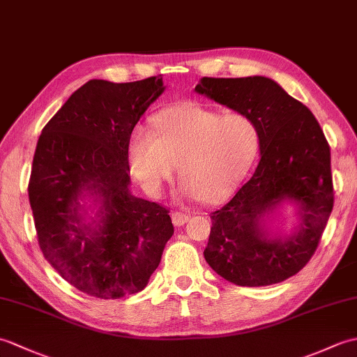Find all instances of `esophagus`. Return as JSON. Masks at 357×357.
I'll return each instance as SVG.
<instances>
[{
	"label": "esophagus",
	"instance_id": "1",
	"mask_svg": "<svg viewBox=\"0 0 357 357\" xmlns=\"http://www.w3.org/2000/svg\"><path fill=\"white\" fill-rule=\"evenodd\" d=\"M188 219H190V215L183 213V211H173V213H172V221L176 227L184 225L188 221Z\"/></svg>",
	"mask_w": 357,
	"mask_h": 357
}]
</instances>
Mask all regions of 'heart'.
I'll return each mask as SVG.
<instances>
[{
	"mask_svg": "<svg viewBox=\"0 0 357 357\" xmlns=\"http://www.w3.org/2000/svg\"><path fill=\"white\" fill-rule=\"evenodd\" d=\"M153 133L135 128L128 144L133 176L151 195L179 165V192L213 204L227 198L245 178L259 150V130L242 113H224L196 102L158 112Z\"/></svg>",
	"mask_w": 357,
	"mask_h": 357,
	"instance_id": "obj_1",
	"label": "heart"
}]
</instances>
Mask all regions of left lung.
Wrapping results in <instances>:
<instances>
[{
    "label": "left lung",
    "mask_w": 357,
    "mask_h": 357,
    "mask_svg": "<svg viewBox=\"0 0 357 357\" xmlns=\"http://www.w3.org/2000/svg\"><path fill=\"white\" fill-rule=\"evenodd\" d=\"M195 90L253 119L261 161L238 193L210 215L204 250L219 276L241 287L282 282L314 255L335 204L330 146L314 115L265 77L202 78ZM288 199L296 202L300 230L268 238L263 218Z\"/></svg>",
    "instance_id": "obj_1"
}]
</instances>
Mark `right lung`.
<instances>
[{"mask_svg":"<svg viewBox=\"0 0 357 357\" xmlns=\"http://www.w3.org/2000/svg\"><path fill=\"white\" fill-rule=\"evenodd\" d=\"M162 78L90 79L64 102L40 135L29 181L38 244L77 290L118 299L147 285L173 234L169 208L128 190V144ZM102 204L98 227L82 224L77 199Z\"/></svg>","mask_w":357,"mask_h":357,"instance_id":"1","label":"right lung"}]
</instances>
